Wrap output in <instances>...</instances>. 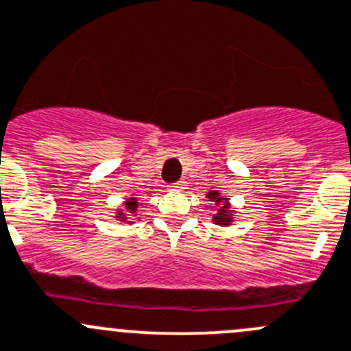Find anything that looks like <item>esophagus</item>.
Segmentation results:
<instances>
[{
	"label": "esophagus",
	"mask_w": 351,
	"mask_h": 351,
	"mask_svg": "<svg viewBox=\"0 0 351 351\" xmlns=\"http://www.w3.org/2000/svg\"><path fill=\"white\" fill-rule=\"evenodd\" d=\"M169 189H171V190H178V192H182V190L186 189V182L180 180V182H175V183H173V185H169Z\"/></svg>",
	"instance_id": "obj_1"
}]
</instances>
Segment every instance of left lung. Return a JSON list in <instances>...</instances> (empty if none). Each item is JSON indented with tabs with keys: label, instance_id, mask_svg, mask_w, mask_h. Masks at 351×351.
I'll list each match as a JSON object with an SVG mask.
<instances>
[{
	"label": "left lung",
	"instance_id": "obj_1",
	"mask_svg": "<svg viewBox=\"0 0 351 351\" xmlns=\"http://www.w3.org/2000/svg\"><path fill=\"white\" fill-rule=\"evenodd\" d=\"M207 199L210 200H216V202H221L223 199H219V195H217L216 192H209V195H207ZM214 221L219 224H230L231 219H230V214H228V204L223 202L221 204V209H219V214H216L214 216Z\"/></svg>",
	"mask_w": 351,
	"mask_h": 351
}]
</instances>
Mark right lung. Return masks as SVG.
<instances>
[{"label":"right lung","instance_id":"add662e5","mask_svg":"<svg viewBox=\"0 0 351 351\" xmlns=\"http://www.w3.org/2000/svg\"><path fill=\"white\" fill-rule=\"evenodd\" d=\"M127 209H128V213H135V209H137V199H130V200H128V202H127ZM121 216H123V214H118V217H121ZM123 219H125V217H123Z\"/></svg>","mask_w":351,"mask_h":351}]
</instances>
